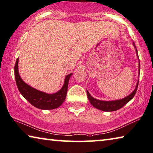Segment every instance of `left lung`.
<instances>
[{"label":"left lung","instance_id":"8db88e82","mask_svg":"<svg viewBox=\"0 0 153 153\" xmlns=\"http://www.w3.org/2000/svg\"><path fill=\"white\" fill-rule=\"evenodd\" d=\"M134 45L135 46L134 43ZM136 52H137V49H136ZM138 82H139V81H137L136 87V89H134V91L132 92L131 94L129 95L128 96H127L126 97H125V98H123V99L115 100V101H108V102L107 101H101V100H98L94 98V97L89 94L88 91L87 90V97H88L90 103H91L95 108H97V109L101 110V111H106V112H111V111H117V110L121 108L123 106H124L127 103H128L130 100H131L134 97L135 94H136V93L137 86H138Z\"/></svg>","mask_w":153,"mask_h":153}]
</instances>
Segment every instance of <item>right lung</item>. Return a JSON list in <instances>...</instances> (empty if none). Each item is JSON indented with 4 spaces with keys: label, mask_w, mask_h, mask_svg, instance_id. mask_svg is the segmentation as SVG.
I'll return each instance as SVG.
<instances>
[{
    "label": "right lung",
    "mask_w": 153,
    "mask_h": 153,
    "mask_svg": "<svg viewBox=\"0 0 153 153\" xmlns=\"http://www.w3.org/2000/svg\"><path fill=\"white\" fill-rule=\"evenodd\" d=\"M18 58L15 64V78L16 84L21 94L32 106L42 110H51L61 106L66 99L68 85L72 74L67 75L65 78L64 85L62 88L53 94H47L32 88L22 81L18 72Z\"/></svg>",
    "instance_id": "add662e5"
}]
</instances>
